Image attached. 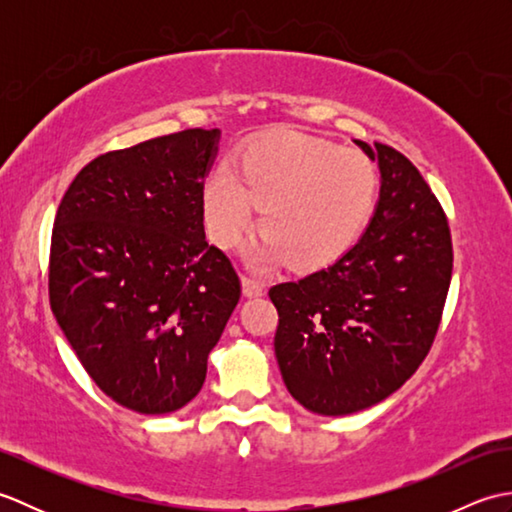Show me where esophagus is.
Masks as SVG:
<instances>
[{
    "label": "esophagus",
    "mask_w": 512,
    "mask_h": 512,
    "mask_svg": "<svg viewBox=\"0 0 512 512\" xmlns=\"http://www.w3.org/2000/svg\"><path fill=\"white\" fill-rule=\"evenodd\" d=\"M242 290H244L246 297H262L264 292H266V284H264L262 279L244 275V277H242Z\"/></svg>",
    "instance_id": "1"
}]
</instances>
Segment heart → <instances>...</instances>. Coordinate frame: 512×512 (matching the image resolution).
Here are the masks:
<instances>
[{"label":"heart","instance_id":"1","mask_svg":"<svg viewBox=\"0 0 512 512\" xmlns=\"http://www.w3.org/2000/svg\"><path fill=\"white\" fill-rule=\"evenodd\" d=\"M378 176L361 151L328 140L275 134L239 151L233 169L217 167L202 184L206 233L233 248L255 224L266 237L262 255L292 268L317 270L336 262L374 213Z\"/></svg>","mask_w":512,"mask_h":512}]
</instances>
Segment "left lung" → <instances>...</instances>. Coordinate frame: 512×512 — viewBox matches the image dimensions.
<instances>
[{
  "label": "left lung",
  "mask_w": 512,
  "mask_h": 512,
  "mask_svg": "<svg viewBox=\"0 0 512 512\" xmlns=\"http://www.w3.org/2000/svg\"><path fill=\"white\" fill-rule=\"evenodd\" d=\"M356 145L380 169L367 231L332 266L268 292L281 376L321 416L367 409L407 383L436 339L453 270L447 215L420 171L394 147Z\"/></svg>",
  "instance_id": "left-lung-1"
}]
</instances>
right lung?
Returning a JSON list of instances; mask_svg holds the SVG:
<instances>
[{"label": "right lung", "mask_w": 512, "mask_h": 512, "mask_svg": "<svg viewBox=\"0 0 512 512\" xmlns=\"http://www.w3.org/2000/svg\"><path fill=\"white\" fill-rule=\"evenodd\" d=\"M220 129H184L88 162L54 217L48 292L85 372L138 413L198 396L242 284L204 237Z\"/></svg>", "instance_id": "1"}]
</instances>
